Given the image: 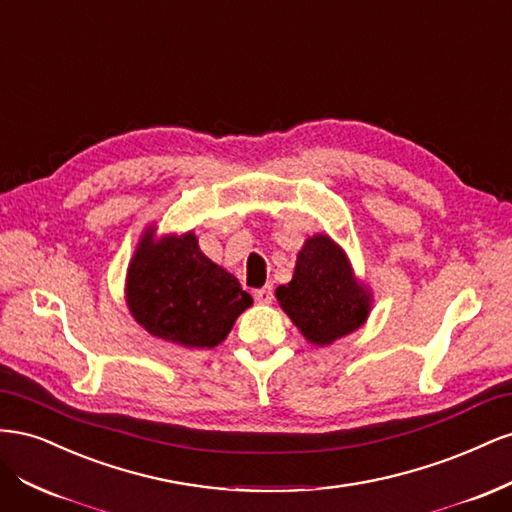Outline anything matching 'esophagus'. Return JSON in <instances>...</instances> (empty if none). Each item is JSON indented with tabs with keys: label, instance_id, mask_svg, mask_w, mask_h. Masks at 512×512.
I'll use <instances>...</instances> for the list:
<instances>
[{
	"label": "esophagus",
	"instance_id": "esophagus-1",
	"mask_svg": "<svg viewBox=\"0 0 512 512\" xmlns=\"http://www.w3.org/2000/svg\"><path fill=\"white\" fill-rule=\"evenodd\" d=\"M254 299H256V303H260V305L271 303V301H273V288H271V286H265V288H260V290H254Z\"/></svg>",
	"mask_w": 512,
	"mask_h": 512
}]
</instances>
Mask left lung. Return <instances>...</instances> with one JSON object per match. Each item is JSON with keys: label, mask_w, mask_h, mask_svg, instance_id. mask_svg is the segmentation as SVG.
Segmentation results:
<instances>
[{"label": "left lung", "mask_w": 512, "mask_h": 512, "mask_svg": "<svg viewBox=\"0 0 512 512\" xmlns=\"http://www.w3.org/2000/svg\"><path fill=\"white\" fill-rule=\"evenodd\" d=\"M275 299L307 342L322 348L361 329L374 307L344 247L322 232L305 239L292 280L277 286Z\"/></svg>", "instance_id": "8db88e82"}]
</instances>
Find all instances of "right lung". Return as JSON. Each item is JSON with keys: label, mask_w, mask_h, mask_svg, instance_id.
<instances>
[{"label": "right lung", "mask_w": 512, "mask_h": 512, "mask_svg": "<svg viewBox=\"0 0 512 512\" xmlns=\"http://www.w3.org/2000/svg\"><path fill=\"white\" fill-rule=\"evenodd\" d=\"M126 305L141 327L183 348H215L252 297L200 250L194 230L158 235L149 224L126 271Z\"/></svg>", "instance_id": "obj_1"}]
</instances>
